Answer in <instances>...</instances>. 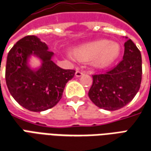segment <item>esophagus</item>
Here are the masks:
<instances>
[{
    "label": "esophagus",
    "instance_id": "34e87169",
    "mask_svg": "<svg viewBox=\"0 0 151 151\" xmlns=\"http://www.w3.org/2000/svg\"><path fill=\"white\" fill-rule=\"evenodd\" d=\"M83 74V71H80V70H77L75 73L76 77H81Z\"/></svg>",
    "mask_w": 151,
    "mask_h": 151
}]
</instances>
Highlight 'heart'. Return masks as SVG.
Masks as SVG:
<instances>
[{"label": "heart", "instance_id": "1", "mask_svg": "<svg viewBox=\"0 0 151 151\" xmlns=\"http://www.w3.org/2000/svg\"><path fill=\"white\" fill-rule=\"evenodd\" d=\"M121 47L117 42L108 40H97L75 47L73 56L79 61H91L95 68H104L118 59Z\"/></svg>", "mask_w": 151, "mask_h": 151}]
</instances>
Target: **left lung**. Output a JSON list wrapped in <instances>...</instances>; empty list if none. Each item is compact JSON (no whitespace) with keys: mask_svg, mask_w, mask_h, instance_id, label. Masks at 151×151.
Segmentation results:
<instances>
[{"mask_svg":"<svg viewBox=\"0 0 151 151\" xmlns=\"http://www.w3.org/2000/svg\"><path fill=\"white\" fill-rule=\"evenodd\" d=\"M123 60L105 73L94 74L88 96L99 108L117 110L137 95L142 77V55L131 39L126 37Z\"/></svg>","mask_w":151,"mask_h":151,"instance_id":"obj_1","label":"left lung"}]
</instances>
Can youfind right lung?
<instances>
[{
  "label": "right lung",
  "instance_id": "right-lung-1",
  "mask_svg": "<svg viewBox=\"0 0 151 151\" xmlns=\"http://www.w3.org/2000/svg\"><path fill=\"white\" fill-rule=\"evenodd\" d=\"M45 42L36 36H26L10 49L7 55L6 82L9 93L24 108L41 112L54 107L60 101L66 83L75 70L55 65ZM32 54L42 60L41 67L32 70L27 65Z\"/></svg>",
  "mask_w": 151,
  "mask_h": 151
}]
</instances>
